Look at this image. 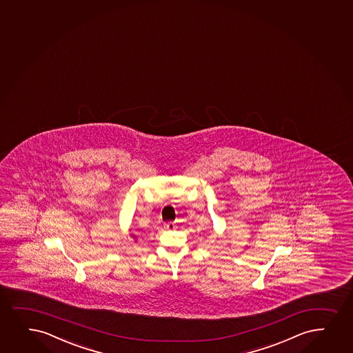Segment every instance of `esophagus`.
Instances as JSON below:
<instances>
[{
  "mask_svg": "<svg viewBox=\"0 0 353 353\" xmlns=\"http://www.w3.org/2000/svg\"><path fill=\"white\" fill-rule=\"evenodd\" d=\"M164 227H165L166 230H174L176 225H174V222L169 221L164 223Z\"/></svg>",
  "mask_w": 353,
  "mask_h": 353,
  "instance_id": "obj_1",
  "label": "esophagus"
}]
</instances>
